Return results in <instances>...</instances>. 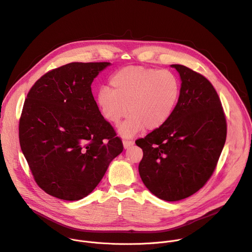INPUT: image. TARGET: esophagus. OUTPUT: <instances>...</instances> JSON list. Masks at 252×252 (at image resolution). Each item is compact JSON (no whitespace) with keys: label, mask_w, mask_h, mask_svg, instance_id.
Segmentation results:
<instances>
[{"label":"esophagus","mask_w":252,"mask_h":252,"mask_svg":"<svg viewBox=\"0 0 252 252\" xmlns=\"http://www.w3.org/2000/svg\"><path fill=\"white\" fill-rule=\"evenodd\" d=\"M133 145V141H131V140H125L124 141V147L126 149V148H128V147H130V146H132Z\"/></svg>","instance_id":"obj_1"}]
</instances>
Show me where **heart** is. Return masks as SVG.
<instances>
[{"label": "heart", "mask_w": 252, "mask_h": 252, "mask_svg": "<svg viewBox=\"0 0 252 252\" xmlns=\"http://www.w3.org/2000/svg\"><path fill=\"white\" fill-rule=\"evenodd\" d=\"M109 88L97 93V104L104 120L119 125L121 135L130 138L145 127L154 130L170 120L180 96V81L168 70H158L143 65H128L114 73Z\"/></svg>", "instance_id": "1"}]
</instances>
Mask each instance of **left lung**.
<instances>
[{"instance_id": "8db88e82", "label": "left lung", "mask_w": 252, "mask_h": 252, "mask_svg": "<svg viewBox=\"0 0 252 252\" xmlns=\"http://www.w3.org/2000/svg\"><path fill=\"white\" fill-rule=\"evenodd\" d=\"M181 89L170 120L143 139L139 173L157 197L176 202L190 196L211 178L227 136L221 100L211 82L182 64Z\"/></svg>"}]
</instances>
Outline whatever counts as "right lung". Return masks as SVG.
Returning <instances> with one entry per match:
<instances>
[{"label":"right lung","mask_w":252,"mask_h":252,"mask_svg":"<svg viewBox=\"0 0 252 252\" xmlns=\"http://www.w3.org/2000/svg\"><path fill=\"white\" fill-rule=\"evenodd\" d=\"M110 63H71L31 87L19 122V141L37 186L64 200L87 196L124 145L104 120L91 84Z\"/></svg>","instance_id":"right-lung-1"}]
</instances>
